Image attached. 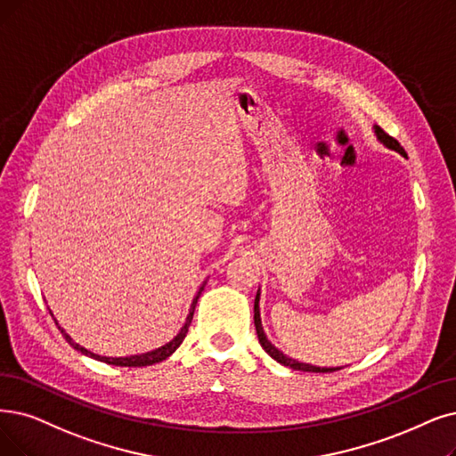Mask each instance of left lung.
Instances as JSON below:
<instances>
[{
  "label": "left lung",
  "mask_w": 456,
  "mask_h": 456,
  "mask_svg": "<svg viewBox=\"0 0 456 456\" xmlns=\"http://www.w3.org/2000/svg\"><path fill=\"white\" fill-rule=\"evenodd\" d=\"M372 131H374V134H376V140H378L379 143H384L387 150H393V151H396V153H400V155L406 153L403 148H400V143H398L395 138H391L389 134H386L384 131H381L378 125L372 126ZM254 325H256V333H258V340H260V344H262V348L267 352L269 357H273V359H275L277 362H281V365H284V367H289V369H294V370H301V372H335V370H340V369H342V367H314V365H308V362H299V361H296V359L288 357L286 354H282L279 348H275V346H273V344L269 342V338H267V335H265V331H264V327H262V316H260V289H258V294H256V299H254Z\"/></svg>",
  "instance_id": "left-lung-1"
}]
</instances>
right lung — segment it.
<instances>
[{"instance_id":"add662e5","label":"right lung","mask_w":456,"mask_h":456,"mask_svg":"<svg viewBox=\"0 0 456 456\" xmlns=\"http://www.w3.org/2000/svg\"><path fill=\"white\" fill-rule=\"evenodd\" d=\"M204 286H206V281L202 282V286H200V289H198V294L194 296V299H192V303H191V308H189V314H187V318H185V323H183V327H181V330H179V333H177L170 342H167L165 346H160V348H155V350H151V352H145V354H136V355H126V357H106V355H99V354L89 352V350H86V348H84V346H80V344H77L75 340H72V338H70V335L63 330V327H60L58 320L53 318L52 311H50V314H52L53 322H56V325L60 327V331H61V335L65 337V340L72 346V348L78 350V352H82L84 355H87V357H94V359H97V361H101V362H106V365H116V367H150V365H155V362H160V361H165L167 357H170V355L179 348L181 342L185 340V337H187V333H189V325H191V322H192L194 306H196V303H198L200 294H202Z\"/></svg>"}]
</instances>
